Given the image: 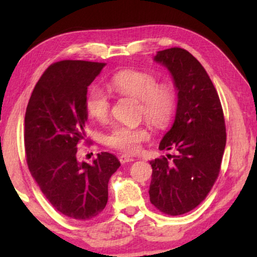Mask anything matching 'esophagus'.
<instances>
[{
  "mask_svg": "<svg viewBox=\"0 0 257 257\" xmlns=\"http://www.w3.org/2000/svg\"><path fill=\"white\" fill-rule=\"evenodd\" d=\"M119 161H120V162L122 163V164H124V163H128V162H133L134 158H130V156H128V155L122 154V155H120Z\"/></svg>",
  "mask_w": 257,
  "mask_h": 257,
  "instance_id": "obj_1",
  "label": "esophagus"
}]
</instances>
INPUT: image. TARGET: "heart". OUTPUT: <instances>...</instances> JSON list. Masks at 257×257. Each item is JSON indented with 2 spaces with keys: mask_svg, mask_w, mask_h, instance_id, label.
I'll return each mask as SVG.
<instances>
[{
  "mask_svg": "<svg viewBox=\"0 0 257 257\" xmlns=\"http://www.w3.org/2000/svg\"><path fill=\"white\" fill-rule=\"evenodd\" d=\"M108 87L116 94L139 99L141 115L156 128H164L175 115L178 105L175 85L158 82L152 73L138 70L116 72L108 81ZM85 107L90 118L105 122L111 112L110 97L103 89L94 86L86 95ZM150 137L149 130L143 127L116 125L105 137V143L111 149L135 154L141 150L142 143L149 141Z\"/></svg>",
  "mask_w": 257,
  "mask_h": 257,
  "instance_id": "1",
  "label": "heart"
}]
</instances>
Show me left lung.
Instances as JSON below:
<instances>
[{"label": "left lung", "mask_w": 257, "mask_h": 257, "mask_svg": "<svg viewBox=\"0 0 257 257\" xmlns=\"http://www.w3.org/2000/svg\"><path fill=\"white\" fill-rule=\"evenodd\" d=\"M154 60L169 69L178 90L172 128L159 150L175 155L151 161V203L168 215H181L198 206L219 177L227 141L219 95L199 61L188 51L171 47Z\"/></svg>", "instance_id": "left-lung-1"}]
</instances>
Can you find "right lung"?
<instances>
[{"label":"right lung","mask_w":257,"mask_h":257,"mask_svg":"<svg viewBox=\"0 0 257 257\" xmlns=\"http://www.w3.org/2000/svg\"><path fill=\"white\" fill-rule=\"evenodd\" d=\"M103 62L63 60L46 69L29 98L25 115L28 169L55 210L71 219L90 221L107 203V184L120 167L107 152L92 164L77 160L85 139L87 88Z\"/></svg>","instance_id":"obj_1"}]
</instances>
